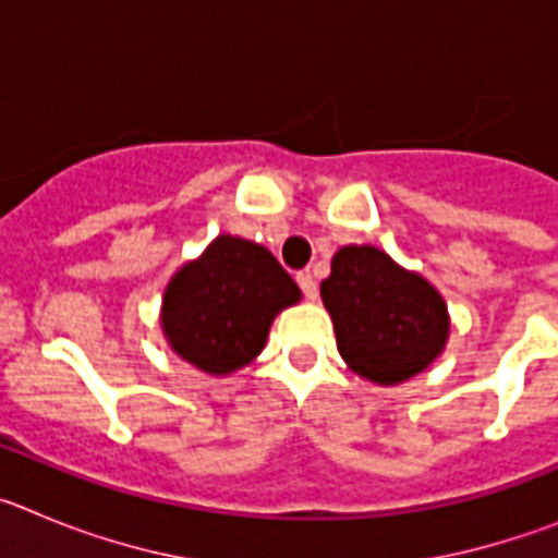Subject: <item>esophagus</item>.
Returning <instances> with one entry per match:
<instances>
[{
	"label": "esophagus",
	"mask_w": 558,
	"mask_h": 558,
	"mask_svg": "<svg viewBox=\"0 0 558 558\" xmlns=\"http://www.w3.org/2000/svg\"><path fill=\"white\" fill-rule=\"evenodd\" d=\"M295 282H299V288H302V293L307 295V299H315V295H318V282H315V276L310 274V270L295 274Z\"/></svg>",
	"instance_id": "34e87169"
}]
</instances>
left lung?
<instances>
[{
  "instance_id": "obj_1",
  "label": "left lung",
  "mask_w": 558,
  "mask_h": 558,
  "mask_svg": "<svg viewBox=\"0 0 558 558\" xmlns=\"http://www.w3.org/2000/svg\"><path fill=\"white\" fill-rule=\"evenodd\" d=\"M322 299L340 357L377 386L405 383L445 352L450 315L441 293L374 245H343L332 256Z\"/></svg>"
}]
</instances>
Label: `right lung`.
<instances>
[{"mask_svg":"<svg viewBox=\"0 0 558 558\" xmlns=\"http://www.w3.org/2000/svg\"><path fill=\"white\" fill-rule=\"evenodd\" d=\"M299 299V284L268 248L220 234L165 288L161 329L179 357L223 377L263 352L276 313Z\"/></svg>","mask_w":558,"mask_h":558,"instance_id":"obj_1","label":"right lung"}]
</instances>
